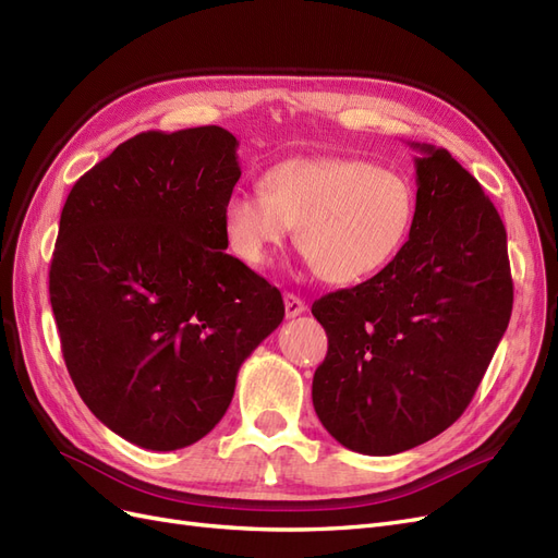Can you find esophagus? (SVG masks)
I'll return each mask as SVG.
<instances>
[{
  "instance_id": "1",
  "label": "esophagus",
  "mask_w": 558,
  "mask_h": 558,
  "mask_svg": "<svg viewBox=\"0 0 558 558\" xmlns=\"http://www.w3.org/2000/svg\"><path fill=\"white\" fill-rule=\"evenodd\" d=\"M283 307H286V318H295V316H300L302 312H305L307 307H305V302H302L298 295H293V293H286L283 295Z\"/></svg>"
}]
</instances>
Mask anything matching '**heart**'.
<instances>
[{"label":"heart","mask_w":558,"mask_h":558,"mask_svg":"<svg viewBox=\"0 0 558 558\" xmlns=\"http://www.w3.org/2000/svg\"><path fill=\"white\" fill-rule=\"evenodd\" d=\"M416 189L393 167L347 156H298L265 172V189L232 191L223 230L234 256L263 267L298 226V244L330 283H359L408 242Z\"/></svg>","instance_id":"1"}]
</instances>
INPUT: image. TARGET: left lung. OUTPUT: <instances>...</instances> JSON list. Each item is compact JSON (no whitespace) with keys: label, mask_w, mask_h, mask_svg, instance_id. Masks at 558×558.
<instances>
[{"label":"left lung","mask_w":558,"mask_h":558,"mask_svg":"<svg viewBox=\"0 0 558 558\" xmlns=\"http://www.w3.org/2000/svg\"><path fill=\"white\" fill-rule=\"evenodd\" d=\"M418 150L410 240L379 275L328 293L316 416L337 442L391 456L433 440L475 396L512 314L508 234L477 179L447 148Z\"/></svg>","instance_id":"1"}]
</instances>
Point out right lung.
Here are the masks:
<instances>
[{"instance_id":"right-lung-1","label":"right lung","mask_w":558,"mask_h":558,"mask_svg":"<svg viewBox=\"0 0 558 558\" xmlns=\"http://www.w3.org/2000/svg\"><path fill=\"white\" fill-rule=\"evenodd\" d=\"M238 146L218 125L142 132L64 202L48 275L62 356L88 410L144 449L202 440L283 320L275 286L223 251Z\"/></svg>"}]
</instances>
